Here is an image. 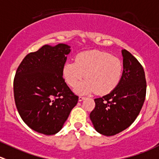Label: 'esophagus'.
Segmentation results:
<instances>
[{
	"mask_svg": "<svg viewBox=\"0 0 159 159\" xmlns=\"http://www.w3.org/2000/svg\"><path fill=\"white\" fill-rule=\"evenodd\" d=\"M84 98H85V97L81 96V95H80L79 98H78V100H79V101L81 102V101H82V100H84Z\"/></svg>",
	"mask_w": 159,
	"mask_h": 159,
	"instance_id": "esophagus-1",
	"label": "esophagus"
}]
</instances>
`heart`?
<instances>
[{
  "mask_svg": "<svg viewBox=\"0 0 159 159\" xmlns=\"http://www.w3.org/2000/svg\"><path fill=\"white\" fill-rule=\"evenodd\" d=\"M123 64L119 58L98 50L78 53L75 61H67L63 67V75L68 85L74 87L83 78L85 80L76 88L78 93L97 92L106 95L118 85L123 75Z\"/></svg>",
  "mask_w": 159,
  "mask_h": 159,
  "instance_id": "obj_1",
  "label": "heart"
}]
</instances>
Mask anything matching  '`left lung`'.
I'll return each mask as SVG.
<instances>
[{"instance_id": "left-lung-1", "label": "left lung", "mask_w": 159, "mask_h": 159, "mask_svg": "<svg viewBox=\"0 0 159 159\" xmlns=\"http://www.w3.org/2000/svg\"><path fill=\"white\" fill-rule=\"evenodd\" d=\"M124 71L115 89L95 98L90 113L94 127L101 134L112 136L130 127L141 110L146 96V78L139 61L127 50H122Z\"/></svg>"}]
</instances>
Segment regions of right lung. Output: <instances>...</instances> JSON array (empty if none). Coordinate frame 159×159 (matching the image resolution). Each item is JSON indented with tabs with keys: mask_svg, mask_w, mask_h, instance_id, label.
I'll return each instance as SVG.
<instances>
[{
	"mask_svg": "<svg viewBox=\"0 0 159 159\" xmlns=\"http://www.w3.org/2000/svg\"><path fill=\"white\" fill-rule=\"evenodd\" d=\"M70 47L45 45L29 53L18 66L14 78L15 105L22 120L45 135L59 132L78 96L63 78Z\"/></svg>",
	"mask_w": 159,
	"mask_h": 159,
	"instance_id": "right-lung-1",
	"label": "right lung"
}]
</instances>
